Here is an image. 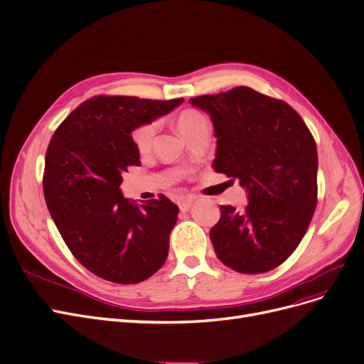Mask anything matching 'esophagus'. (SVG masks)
Segmentation results:
<instances>
[{
	"instance_id": "obj_1",
	"label": "esophagus",
	"mask_w": 364,
	"mask_h": 364,
	"mask_svg": "<svg viewBox=\"0 0 364 364\" xmlns=\"http://www.w3.org/2000/svg\"><path fill=\"white\" fill-rule=\"evenodd\" d=\"M195 202V198L193 196H186V198H181L178 200V207L181 211H188V208L192 207V203Z\"/></svg>"
}]
</instances>
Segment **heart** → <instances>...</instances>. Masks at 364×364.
Here are the masks:
<instances>
[{
    "mask_svg": "<svg viewBox=\"0 0 364 364\" xmlns=\"http://www.w3.org/2000/svg\"><path fill=\"white\" fill-rule=\"evenodd\" d=\"M207 126H210L208 119L205 117V114H202L199 109L187 108L183 109L177 116V128L184 138L192 136L195 132H198L202 128H207ZM157 128H159L157 120H149L141 123L132 131V143L139 153H146L151 149L157 134Z\"/></svg>",
    "mask_w": 364,
    "mask_h": 364,
    "instance_id": "heart-1",
    "label": "heart"
}]
</instances>
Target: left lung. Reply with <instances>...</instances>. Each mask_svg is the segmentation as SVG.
I'll list each match as a JSON object with an SVG mask.
<instances>
[{"instance_id": "1", "label": "left lung", "mask_w": 364, "mask_h": 364, "mask_svg": "<svg viewBox=\"0 0 364 364\" xmlns=\"http://www.w3.org/2000/svg\"><path fill=\"white\" fill-rule=\"evenodd\" d=\"M191 102L214 123V169L248 192L244 211L221 205L210 230L217 257L241 274H263L286 262L317 207L315 139L294 108L247 86Z\"/></svg>"}]
</instances>
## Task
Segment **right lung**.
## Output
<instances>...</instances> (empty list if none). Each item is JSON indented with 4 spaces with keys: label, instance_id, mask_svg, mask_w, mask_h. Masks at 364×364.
<instances>
[{
    "label": "right lung",
    "instance_id": "obj_1",
    "mask_svg": "<svg viewBox=\"0 0 364 364\" xmlns=\"http://www.w3.org/2000/svg\"><path fill=\"white\" fill-rule=\"evenodd\" d=\"M181 102L98 95L58 126L47 147V208L73 256L102 279L141 282L168 257L177 205L165 195L138 205L119 186L129 166L141 165L132 131Z\"/></svg>",
    "mask_w": 364,
    "mask_h": 364
}]
</instances>
